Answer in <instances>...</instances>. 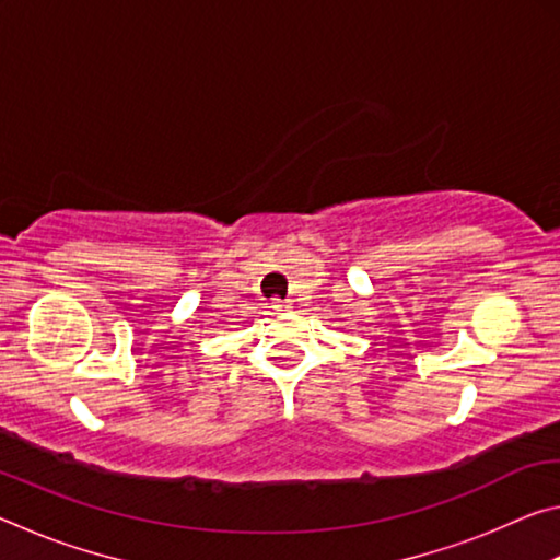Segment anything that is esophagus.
Wrapping results in <instances>:
<instances>
[{
	"label": "esophagus",
	"mask_w": 560,
	"mask_h": 560,
	"mask_svg": "<svg viewBox=\"0 0 560 560\" xmlns=\"http://www.w3.org/2000/svg\"><path fill=\"white\" fill-rule=\"evenodd\" d=\"M269 308H271V311H289V303L273 299V301L269 303Z\"/></svg>",
	"instance_id": "obj_1"
}]
</instances>
